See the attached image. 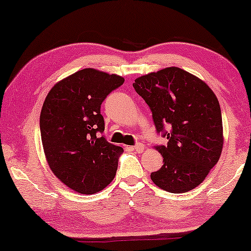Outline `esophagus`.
Here are the masks:
<instances>
[{
  "mask_svg": "<svg viewBox=\"0 0 251 251\" xmlns=\"http://www.w3.org/2000/svg\"><path fill=\"white\" fill-rule=\"evenodd\" d=\"M132 149H133V150H135V151H136V152H138V153H140V152H143V151H144V145H143V144H136V145H135V146H133V147H132Z\"/></svg>",
  "mask_w": 251,
  "mask_h": 251,
  "instance_id": "esophagus-1",
  "label": "esophagus"
}]
</instances>
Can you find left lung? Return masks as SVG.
Here are the masks:
<instances>
[{
	"label": "left lung",
	"mask_w": 251,
	"mask_h": 251,
	"mask_svg": "<svg viewBox=\"0 0 251 251\" xmlns=\"http://www.w3.org/2000/svg\"><path fill=\"white\" fill-rule=\"evenodd\" d=\"M137 94L149 105L157 133L167 143L155 149L163 166L151 179L170 193L199 186L221 157L223 121L218 99L200 78L168 67L136 78Z\"/></svg>",
	"instance_id": "obj_1"
}]
</instances>
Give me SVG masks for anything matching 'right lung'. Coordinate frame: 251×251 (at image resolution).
Instances as JSON below:
<instances>
[{"instance_id": "1", "label": "right lung", "mask_w": 251, "mask_h": 251, "mask_svg": "<svg viewBox=\"0 0 251 251\" xmlns=\"http://www.w3.org/2000/svg\"><path fill=\"white\" fill-rule=\"evenodd\" d=\"M125 78L84 68L53 85L40 115L41 139L50 169L82 194L104 190L114 179L123 150L99 137L100 105Z\"/></svg>"}]
</instances>
